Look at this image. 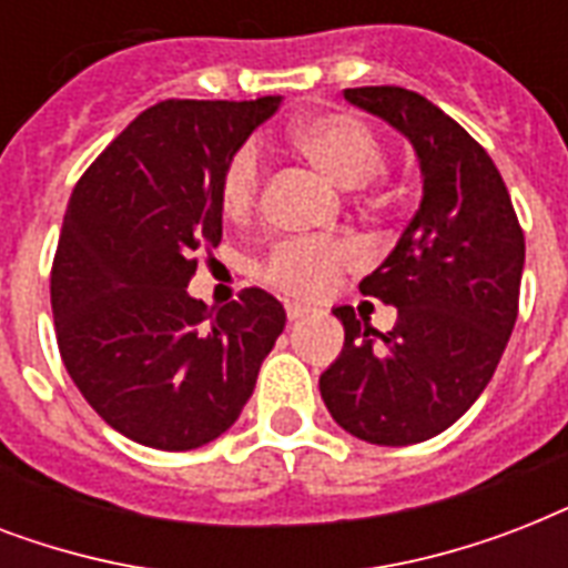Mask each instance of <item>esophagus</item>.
<instances>
[{
  "label": "esophagus",
  "instance_id": "34e87169",
  "mask_svg": "<svg viewBox=\"0 0 568 568\" xmlns=\"http://www.w3.org/2000/svg\"><path fill=\"white\" fill-rule=\"evenodd\" d=\"M285 315H288V321H303V318H312V315H315V310H310V306H301V303H285Z\"/></svg>",
  "mask_w": 568,
  "mask_h": 568
}]
</instances>
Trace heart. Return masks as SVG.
<instances>
[{"instance_id": "1", "label": "heart", "mask_w": 568, "mask_h": 568, "mask_svg": "<svg viewBox=\"0 0 568 568\" xmlns=\"http://www.w3.org/2000/svg\"><path fill=\"white\" fill-rule=\"evenodd\" d=\"M292 150L338 189H356L377 176L386 153L368 123L345 111H324L292 129ZM262 153L256 144L239 146L221 173V205L226 217H247L262 191ZM359 247L345 239L285 241L267 256L265 280L297 297H318L347 267L359 265Z\"/></svg>"}]
</instances>
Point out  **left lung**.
I'll list each match as a JSON object with an SVG mask.
<instances>
[{
	"instance_id": "obj_1",
	"label": "left lung",
	"mask_w": 568,
	"mask_h": 568,
	"mask_svg": "<svg viewBox=\"0 0 568 568\" xmlns=\"http://www.w3.org/2000/svg\"><path fill=\"white\" fill-rule=\"evenodd\" d=\"M345 100L400 132L422 171V203L359 292L397 310L377 333L336 306L345 347L321 374L338 427L372 445L448 430L493 379L519 315L525 235L486 150L406 88H347Z\"/></svg>"
}]
</instances>
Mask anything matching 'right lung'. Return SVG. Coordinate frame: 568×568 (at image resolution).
<instances>
[{
	"instance_id": "right-lung-1",
	"label": "right lung",
	"mask_w": 568,
	"mask_h": 568,
	"mask_svg": "<svg viewBox=\"0 0 568 568\" xmlns=\"http://www.w3.org/2000/svg\"><path fill=\"white\" fill-rule=\"evenodd\" d=\"M283 97L168 100L84 171L52 262L58 351L84 400L126 439L191 450L239 422L285 327L262 288L209 312L194 253L223 235L221 173Z\"/></svg>"
}]
</instances>
